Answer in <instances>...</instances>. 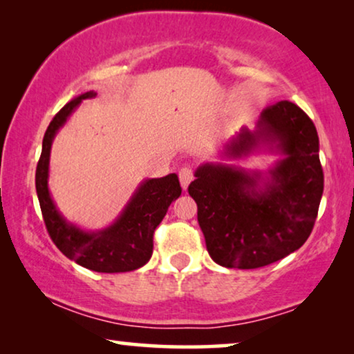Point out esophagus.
<instances>
[{"mask_svg":"<svg viewBox=\"0 0 354 354\" xmlns=\"http://www.w3.org/2000/svg\"><path fill=\"white\" fill-rule=\"evenodd\" d=\"M178 178H180V185L183 190H187L190 182L193 180V171L190 167H182L180 171H178Z\"/></svg>","mask_w":354,"mask_h":354,"instance_id":"obj_1","label":"esophagus"}]
</instances>
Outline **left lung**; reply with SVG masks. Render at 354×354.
<instances>
[{
    "mask_svg": "<svg viewBox=\"0 0 354 354\" xmlns=\"http://www.w3.org/2000/svg\"><path fill=\"white\" fill-rule=\"evenodd\" d=\"M256 152L279 156L266 171L232 160ZM203 162L188 193L211 259L222 268L258 269L301 248L311 234L324 192L319 137L295 103L279 101L261 113L256 127H241Z\"/></svg>",
    "mask_w": 354,
    "mask_h": 354,
    "instance_id": "obj_1",
    "label": "left lung"
}]
</instances>
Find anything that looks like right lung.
<instances>
[{
	"label": "right lung",
	"instance_id": "1",
	"mask_svg": "<svg viewBox=\"0 0 354 354\" xmlns=\"http://www.w3.org/2000/svg\"><path fill=\"white\" fill-rule=\"evenodd\" d=\"M95 96L93 90L75 96L48 125L35 174L37 195L48 234L62 254L95 272H130L151 258L154 230L161 224L171 203L180 196L182 188L177 174L145 178L113 224L104 229L85 230L66 219L48 187L53 140L82 101Z\"/></svg>",
	"mask_w": 354,
	"mask_h": 354
}]
</instances>
